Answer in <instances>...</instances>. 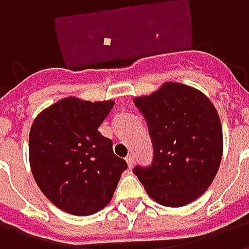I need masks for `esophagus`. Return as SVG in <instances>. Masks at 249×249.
<instances>
[{"mask_svg":"<svg viewBox=\"0 0 249 249\" xmlns=\"http://www.w3.org/2000/svg\"><path fill=\"white\" fill-rule=\"evenodd\" d=\"M125 160H126V162H128V167L129 168L133 167V164H135V156H133L132 153H130V155H128Z\"/></svg>","mask_w":249,"mask_h":249,"instance_id":"34e87169","label":"esophagus"}]
</instances>
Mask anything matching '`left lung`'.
Segmentation results:
<instances>
[{"label": "left lung", "instance_id": "left-lung-1", "mask_svg": "<svg viewBox=\"0 0 249 249\" xmlns=\"http://www.w3.org/2000/svg\"><path fill=\"white\" fill-rule=\"evenodd\" d=\"M153 145L151 165L133 172L155 201L183 207L201 196L217 173L223 130L209 98L191 87L165 82L157 92L135 98Z\"/></svg>", "mask_w": 249, "mask_h": 249}]
</instances>
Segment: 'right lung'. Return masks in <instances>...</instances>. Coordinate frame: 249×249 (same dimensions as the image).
Instances as JSON below:
<instances>
[{"label": "right lung", "mask_w": 249, "mask_h": 249, "mask_svg": "<svg viewBox=\"0 0 249 249\" xmlns=\"http://www.w3.org/2000/svg\"><path fill=\"white\" fill-rule=\"evenodd\" d=\"M113 101L62 98L42 110L30 128L29 160L41 192L77 216L98 212L112 200L126 161L98 128Z\"/></svg>", "instance_id": "obj_1"}]
</instances>
